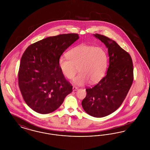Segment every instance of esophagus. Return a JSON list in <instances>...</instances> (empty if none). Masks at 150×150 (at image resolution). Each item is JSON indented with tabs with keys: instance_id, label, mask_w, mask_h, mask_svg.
Masks as SVG:
<instances>
[{
	"instance_id": "1",
	"label": "esophagus",
	"mask_w": 150,
	"mask_h": 150,
	"mask_svg": "<svg viewBox=\"0 0 150 150\" xmlns=\"http://www.w3.org/2000/svg\"><path fill=\"white\" fill-rule=\"evenodd\" d=\"M78 89V88L77 86H74L72 87V90H73V91H77Z\"/></svg>"
}]
</instances>
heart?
Listing matches in <instances>:
<instances>
[{
  "label": "heart",
  "mask_w": 150,
  "mask_h": 150,
  "mask_svg": "<svg viewBox=\"0 0 150 150\" xmlns=\"http://www.w3.org/2000/svg\"><path fill=\"white\" fill-rule=\"evenodd\" d=\"M66 57L58 59V66L66 78L72 79L78 67L79 74L74 79V84L84 86L94 84L103 77L108 65V54L103 48L81 44L69 50Z\"/></svg>",
  "instance_id": "obj_1"
}]
</instances>
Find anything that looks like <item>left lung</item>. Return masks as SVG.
<instances>
[{"instance_id":"obj_1","label":"left lung","mask_w":150,"mask_h":150,"mask_svg":"<svg viewBox=\"0 0 150 150\" xmlns=\"http://www.w3.org/2000/svg\"><path fill=\"white\" fill-rule=\"evenodd\" d=\"M94 36L108 48L109 66L106 75L86 89L81 105L88 114L102 117L114 112L125 100L133 83V67L130 54L114 40L98 34Z\"/></svg>"}]
</instances>
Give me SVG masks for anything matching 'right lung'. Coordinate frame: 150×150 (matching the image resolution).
Segmentation results:
<instances>
[{
	"instance_id": "right-lung-1",
	"label": "right lung",
	"mask_w": 150,
	"mask_h": 150,
	"mask_svg": "<svg viewBox=\"0 0 150 150\" xmlns=\"http://www.w3.org/2000/svg\"><path fill=\"white\" fill-rule=\"evenodd\" d=\"M78 34L50 36L30 45L24 52L18 71V86L29 107L38 113L56 110L72 86L62 74L58 59L79 39Z\"/></svg>"
}]
</instances>
